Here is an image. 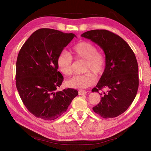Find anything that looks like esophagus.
Wrapping results in <instances>:
<instances>
[{"instance_id":"obj_1","label":"esophagus","mask_w":151,"mask_h":151,"mask_svg":"<svg viewBox=\"0 0 151 151\" xmlns=\"http://www.w3.org/2000/svg\"><path fill=\"white\" fill-rule=\"evenodd\" d=\"M78 93H79V95H84V94H86L87 93L86 91L84 90H79L78 91Z\"/></svg>"}]
</instances>
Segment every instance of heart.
Wrapping results in <instances>:
<instances>
[{
    "label": "heart",
    "mask_w": 151,
    "mask_h": 151,
    "mask_svg": "<svg viewBox=\"0 0 151 151\" xmlns=\"http://www.w3.org/2000/svg\"><path fill=\"white\" fill-rule=\"evenodd\" d=\"M70 53L77 60H85L84 71L86 73L67 80L65 82L66 86L68 88L79 89H84L92 86L95 83V77L92 73L99 76L104 71L106 62L105 54L103 51L98 50L92 43L84 41L76 44L72 48ZM72 58L70 53L62 52L58 55L57 65L63 75L67 77L72 75Z\"/></svg>",
    "instance_id": "obj_1"
}]
</instances>
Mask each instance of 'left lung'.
Returning a JSON list of instances; mask_svg holds the SVG:
<instances>
[{
    "label": "left lung",
    "instance_id": "1",
    "mask_svg": "<svg viewBox=\"0 0 151 151\" xmlns=\"http://www.w3.org/2000/svg\"><path fill=\"white\" fill-rule=\"evenodd\" d=\"M81 36L97 44L106 56L104 71L92 91H107L99 93L101 101L93 109L104 118L119 116L130 106L137 93L139 68L135 54L124 40L108 30H91Z\"/></svg>",
    "mask_w": 151,
    "mask_h": 151
}]
</instances>
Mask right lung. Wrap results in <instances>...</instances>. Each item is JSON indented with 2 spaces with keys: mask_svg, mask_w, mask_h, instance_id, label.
I'll return each mask as SVG.
<instances>
[{
  "mask_svg": "<svg viewBox=\"0 0 151 151\" xmlns=\"http://www.w3.org/2000/svg\"><path fill=\"white\" fill-rule=\"evenodd\" d=\"M76 36L42 28L36 30L22 45L16 62V88L22 103L36 117L57 119L65 113L78 91H57L63 77L57 59Z\"/></svg>",
  "mask_w": 151,
  "mask_h": 151,
  "instance_id": "right-lung-1",
  "label": "right lung"
}]
</instances>
